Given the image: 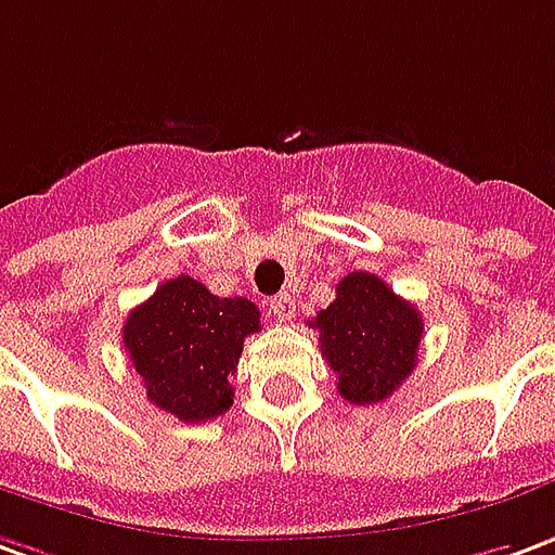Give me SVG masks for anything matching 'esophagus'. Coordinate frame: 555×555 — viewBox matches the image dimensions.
I'll use <instances>...</instances> for the list:
<instances>
[{"label": "esophagus", "instance_id": "1", "mask_svg": "<svg viewBox=\"0 0 555 555\" xmlns=\"http://www.w3.org/2000/svg\"><path fill=\"white\" fill-rule=\"evenodd\" d=\"M270 312H273V318H279V321H291L294 312H297L294 297H291V294H276V297H270Z\"/></svg>", "mask_w": 555, "mask_h": 555}]
</instances>
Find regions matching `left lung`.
<instances>
[{
    "mask_svg": "<svg viewBox=\"0 0 555 555\" xmlns=\"http://www.w3.org/2000/svg\"><path fill=\"white\" fill-rule=\"evenodd\" d=\"M309 327L318 331L321 354L339 378V397L351 405L382 402L417 366L424 318L375 273H348L336 300Z\"/></svg>",
    "mask_w": 555,
    "mask_h": 555,
    "instance_id": "1",
    "label": "left lung"
}]
</instances>
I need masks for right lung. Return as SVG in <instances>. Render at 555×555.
<instances>
[{"instance_id":"obj_1","label":"right lung","mask_w":555,"mask_h":555,"mask_svg":"<svg viewBox=\"0 0 555 555\" xmlns=\"http://www.w3.org/2000/svg\"><path fill=\"white\" fill-rule=\"evenodd\" d=\"M258 331L261 312L251 300L216 297L192 276H177L131 309L122 343L146 399L185 424H201L234 405L231 375L243 339Z\"/></svg>"}]
</instances>
